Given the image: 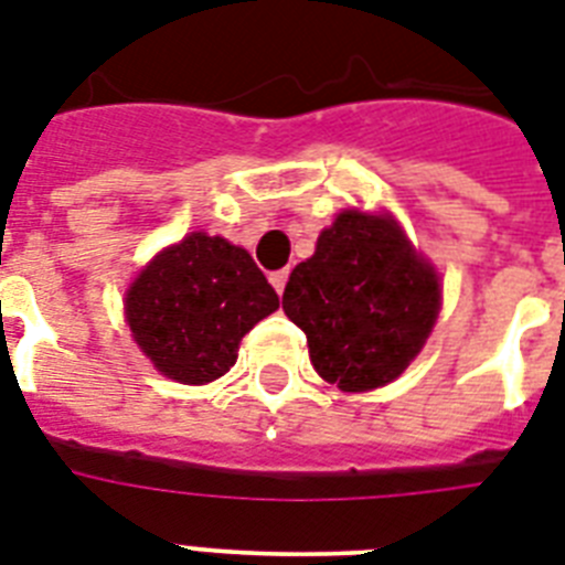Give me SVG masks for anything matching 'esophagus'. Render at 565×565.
Here are the masks:
<instances>
[{
  "instance_id": "1",
  "label": "esophagus",
  "mask_w": 565,
  "mask_h": 565,
  "mask_svg": "<svg viewBox=\"0 0 565 565\" xmlns=\"http://www.w3.org/2000/svg\"><path fill=\"white\" fill-rule=\"evenodd\" d=\"M287 278H290V273H287V269H278V273L269 275V284H273L278 296H281L284 287H287Z\"/></svg>"
}]
</instances>
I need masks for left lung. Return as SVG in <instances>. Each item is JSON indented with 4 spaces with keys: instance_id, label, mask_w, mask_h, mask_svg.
I'll use <instances>...</instances> for the list:
<instances>
[{
    "instance_id": "1",
    "label": "left lung",
    "mask_w": 565,
    "mask_h": 565,
    "mask_svg": "<svg viewBox=\"0 0 565 565\" xmlns=\"http://www.w3.org/2000/svg\"><path fill=\"white\" fill-rule=\"evenodd\" d=\"M439 275L390 213L343 211L284 287L328 384L366 393L402 375L439 313Z\"/></svg>"
}]
</instances>
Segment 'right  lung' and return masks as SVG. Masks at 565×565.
I'll return each instance as SVG.
<instances>
[{
  "label": "right lung",
  "instance_id": "obj_1",
  "mask_svg": "<svg viewBox=\"0 0 565 565\" xmlns=\"http://www.w3.org/2000/svg\"><path fill=\"white\" fill-rule=\"evenodd\" d=\"M278 310V292L246 248L193 231L137 275L126 292L135 343L161 375L207 384L234 366L239 340Z\"/></svg>",
  "mask_w": 565,
  "mask_h": 565
}]
</instances>
